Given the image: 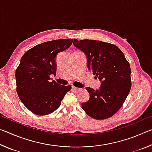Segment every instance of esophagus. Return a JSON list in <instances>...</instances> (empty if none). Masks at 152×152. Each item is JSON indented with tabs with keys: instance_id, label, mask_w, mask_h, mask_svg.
<instances>
[{
	"instance_id": "esophagus-1",
	"label": "esophagus",
	"mask_w": 152,
	"mask_h": 152,
	"mask_svg": "<svg viewBox=\"0 0 152 152\" xmlns=\"http://www.w3.org/2000/svg\"><path fill=\"white\" fill-rule=\"evenodd\" d=\"M72 90H74V91H79L80 90V88H77V87H75V86H72Z\"/></svg>"
}]
</instances>
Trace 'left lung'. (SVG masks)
<instances>
[{"label":"left lung","mask_w":152,"mask_h":152,"mask_svg":"<svg viewBox=\"0 0 152 152\" xmlns=\"http://www.w3.org/2000/svg\"><path fill=\"white\" fill-rule=\"evenodd\" d=\"M73 45L84 53L88 70L101 82L96 91L86 87L90 99L82 103V109L95 119L112 117L122 107L132 87L129 63L121 50L111 43L74 39Z\"/></svg>","instance_id":"left-lung-1"}]
</instances>
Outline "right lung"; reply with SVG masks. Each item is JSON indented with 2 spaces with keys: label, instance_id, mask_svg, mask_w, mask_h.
I'll return each mask as SVG.
<instances>
[{
  "label": "right lung",
  "instance_id": "right-lung-1",
  "mask_svg": "<svg viewBox=\"0 0 152 152\" xmlns=\"http://www.w3.org/2000/svg\"><path fill=\"white\" fill-rule=\"evenodd\" d=\"M74 39L40 43L25 52L15 72L17 92L30 111L37 115L54 112L71 86L58 84L50 76L56 75V57L72 44Z\"/></svg>",
  "mask_w": 152,
  "mask_h": 152
}]
</instances>
